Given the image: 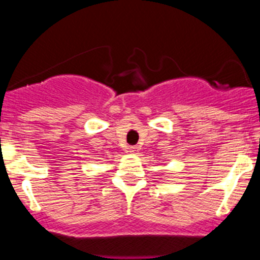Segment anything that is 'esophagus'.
I'll list each match as a JSON object with an SVG mask.
<instances>
[{
    "label": "esophagus",
    "instance_id": "1",
    "mask_svg": "<svg viewBox=\"0 0 260 260\" xmlns=\"http://www.w3.org/2000/svg\"><path fill=\"white\" fill-rule=\"evenodd\" d=\"M136 151H137V147H129L128 148V152H131V153H135Z\"/></svg>",
    "mask_w": 260,
    "mask_h": 260
}]
</instances>
